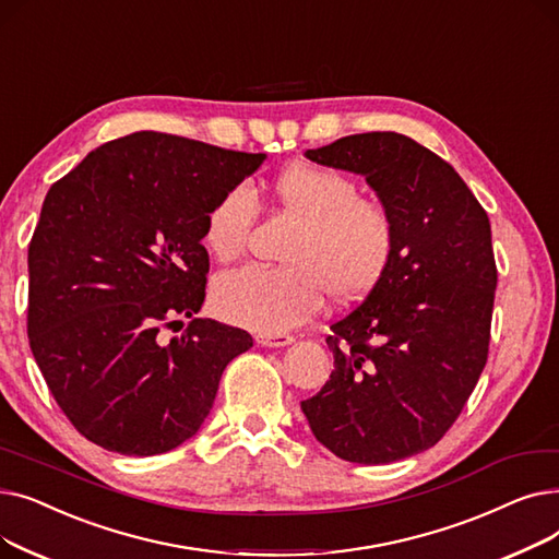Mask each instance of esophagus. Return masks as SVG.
<instances>
[{"label":"esophagus","mask_w":559,"mask_h":559,"mask_svg":"<svg viewBox=\"0 0 559 559\" xmlns=\"http://www.w3.org/2000/svg\"><path fill=\"white\" fill-rule=\"evenodd\" d=\"M292 340V335H287V333H258L255 335V342L260 344V346H285V344H289Z\"/></svg>","instance_id":"obj_1"}]
</instances>
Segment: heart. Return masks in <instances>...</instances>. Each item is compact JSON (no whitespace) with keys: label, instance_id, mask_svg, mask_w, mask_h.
Listing matches in <instances>:
<instances>
[{"label":"heart","instance_id":"1","mask_svg":"<svg viewBox=\"0 0 559 559\" xmlns=\"http://www.w3.org/2000/svg\"><path fill=\"white\" fill-rule=\"evenodd\" d=\"M272 197L295 230L283 267H240L213 283L215 312L251 331L281 333L314 317L324 292L337 306L358 304L385 278L396 253V222L383 201L362 197L348 174L314 163L278 171ZM253 194L226 188L203 217V245L230 262L245 251L253 224Z\"/></svg>","mask_w":559,"mask_h":559}]
</instances>
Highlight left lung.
I'll list each match as a JSON object with an SVG mask.
<instances>
[{"label":"left lung","instance_id":"left-lung-1","mask_svg":"<svg viewBox=\"0 0 559 559\" xmlns=\"http://www.w3.org/2000/svg\"><path fill=\"white\" fill-rule=\"evenodd\" d=\"M314 163L365 174L396 222L385 278L331 324L335 369L301 401L337 457L388 464L435 447L485 369L496 260L474 192L437 154L394 131L308 150Z\"/></svg>","mask_w":559,"mask_h":559}]
</instances>
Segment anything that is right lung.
I'll list each match as a JSON object with an SVG mask.
<instances>
[{"label": "right lung", "mask_w": 559, "mask_h": 559, "mask_svg": "<svg viewBox=\"0 0 559 559\" xmlns=\"http://www.w3.org/2000/svg\"><path fill=\"white\" fill-rule=\"evenodd\" d=\"M264 154L138 131L58 179L28 242L26 333L70 424L122 455H158L209 417L247 331L194 317L205 297L203 217ZM188 316L187 331H159Z\"/></svg>", "instance_id": "obj_1"}]
</instances>
